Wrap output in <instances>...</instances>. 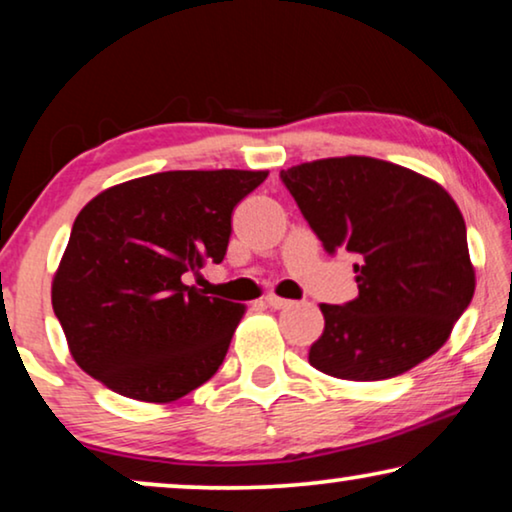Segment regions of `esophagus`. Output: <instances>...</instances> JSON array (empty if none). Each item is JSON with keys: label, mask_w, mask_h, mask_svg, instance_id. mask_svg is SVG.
<instances>
[{"label": "esophagus", "mask_w": 512, "mask_h": 512, "mask_svg": "<svg viewBox=\"0 0 512 512\" xmlns=\"http://www.w3.org/2000/svg\"><path fill=\"white\" fill-rule=\"evenodd\" d=\"M265 305L272 307V310H286V307L293 305V300H286V298H279V296H265Z\"/></svg>", "instance_id": "esophagus-1"}]
</instances>
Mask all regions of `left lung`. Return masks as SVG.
<instances>
[{
	"label": "left lung",
	"mask_w": 512,
	"mask_h": 512,
	"mask_svg": "<svg viewBox=\"0 0 512 512\" xmlns=\"http://www.w3.org/2000/svg\"><path fill=\"white\" fill-rule=\"evenodd\" d=\"M279 179L328 254L356 256L359 296L319 305L326 326L310 347L312 366L375 382L436 354L475 291L466 223L450 193L368 156L314 160Z\"/></svg>",
	"instance_id": "left-lung-1"
}]
</instances>
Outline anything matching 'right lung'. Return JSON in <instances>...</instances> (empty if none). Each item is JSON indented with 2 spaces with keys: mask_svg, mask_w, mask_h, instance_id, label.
<instances>
[{
  "mask_svg": "<svg viewBox=\"0 0 512 512\" xmlns=\"http://www.w3.org/2000/svg\"><path fill=\"white\" fill-rule=\"evenodd\" d=\"M268 172L177 170L125 181L76 216L53 277L69 352L116 394L170 403L226 359L244 305L186 286L221 263L237 202Z\"/></svg>",
  "mask_w": 512,
  "mask_h": 512,
  "instance_id": "1",
  "label": "right lung"
}]
</instances>
